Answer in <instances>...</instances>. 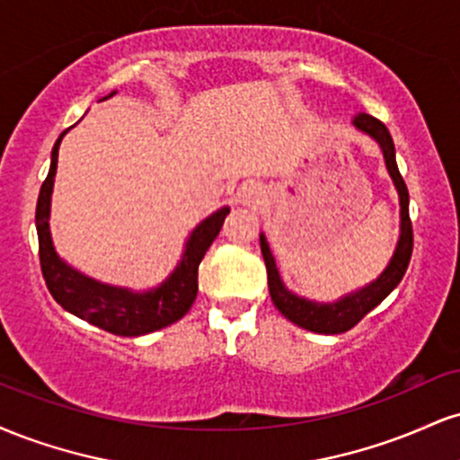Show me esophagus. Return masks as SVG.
Here are the masks:
<instances>
[{"mask_svg": "<svg viewBox=\"0 0 460 460\" xmlns=\"http://www.w3.org/2000/svg\"><path fill=\"white\" fill-rule=\"evenodd\" d=\"M237 199H240L242 205H248V208H255V205L261 203L263 188L260 186V183L248 181V183H244V186L240 188V192H237Z\"/></svg>", "mask_w": 460, "mask_h": 460, "instance_id": "obj_1", "label": "esophagus"}]
</instances>
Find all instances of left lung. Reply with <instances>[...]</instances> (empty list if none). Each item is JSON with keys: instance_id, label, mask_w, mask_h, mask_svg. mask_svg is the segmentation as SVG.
I'll return each instance as SVG.
<instances>
[{"instance_id": "1", "label": "left lung", "mask_w": 460, "mask_h": 460, "mask_svg": "<svg viewBox=\"0 0 460 460\" xmlns=\"http://www.w3.org/2000/svg\"><path fill=\"white\" fill-rule=\"evenodd\" d=\"M352 128L369 136L381 146L385 166H387V172L392 177L400 199V237L392 260L385 266V270L374 281L355 289V292H348L341 298L332 300V303H318V300L298 296V294L289 292L285 288L270 244H268L266 235L260 234L261 255L268 270V289H270L274 307L281 311L289 322L298 324L300 329L322 332V335H337V332L350 331L363 315L369 314L374 307H378L398 288V283L402 281L411 261V252H413V229H411L409 218V190H406L404 179L398 171V164H395V146L392 136H389L387 128H385L381 120L363 112L352 119Z\"/></svg>"}]
</instances>
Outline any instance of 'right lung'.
<instances>
[{"label": "right lung", "mask_w": 460, "mask_h": 460, "mask_svg": "<svg viewBox=\"0 0 460 460\" xmlns=\"http://www.w3.org/2000/svg\"><path fill=\"white\" fill-rule=\"evenodd\" d=\"M116 91L105 94V99L114 97ZM68 131V129H66ZM62 131L51 149L49 175L40 186L39 203H36V234H39V255L43 277L51 296L62 309L77 318L91 322L99 329L120 337H138L146 332L160 331L172 322L181 320L192 307L199 292V263L212 246L216 235L220 234L229 208L216 209L208 218L190 231L186 246L179 257L175 270L168 274L160 285L149 289H131L120 285L102 283L97 279L86 277L62 260L56 252L51 240L49 216H51V192H54L58 149L66 136Z\"/></svg>", "instance_id": "obj_1"}]
</instances>
